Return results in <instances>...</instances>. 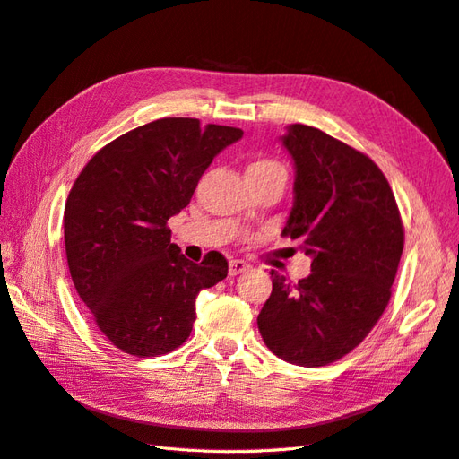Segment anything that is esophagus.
<instances>
[{
	"label": "esophagus",
	"instance_id": "34e87169",
	"mask_svg": "<svg viewBox=\"0 0 459 459\" xmlns=\"http://www.w3.org/2000/svg\"><path fill=\"white\" fill-rule=\"evenodd\" d=\"M251 266L245 260H230V275H239Z\"/></svg>",
	"mask_w": 459,
	"mask_h": 459
}]
</instances>
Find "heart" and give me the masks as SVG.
<instances>
[{
    "mask_svg": "<svg viewBox=\"0 0 459 459\" xmlns=\"http://www.w3.org/2000/svg\"><path fill=\"white\" fill-rule=\"evenodd\" d=\"M245 174H280V176H285V169H283V164H280L277 160L258 159V160H255V162L247 166Z\"/></svg>",
    "mask_w": 459,
    "mask_h": 459,
    "instance_id": "obj_1",
    "label": "heart"
}]
</instances>
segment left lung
Here are the masks:
<instances>
[{
  "label": "left lung",
  "mask_w": 459,
  "mask_h": 459,
  "mask_svg": "<svg viewBox=\"0 0 459 459\" xmlns=\"http://www.w3.org/2000/svg\"><path fill=\"white\" fill-rule=\"evenodd\" d=\"M281 143L295 164L283 233L302 241L312 273L289 283L270 272L258 331L277 358L319 368L356 349L385 312L404 228L391 186L364 152L304 124L287 126Z\"/></svg>",
  "instance_id": "8db88e82"
}]
</instances>
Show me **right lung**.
<instances>
[{"label": "right lung", "mask_w": 459, "mask_h": 459, "mask_svg": "<svg viewBox=\"0 0 459 459\" xmlns=\"http://www.w3.org/2000/svg\"><path fill=\"white\" fill-rule=\"evenodd\" d=\"M241 137L197 118H160L97 151L76 178L63 216L68 270L95 325L122 352L147 358L184 344L199 290L228 275L216 251L187 260L166 224Z\"/></svg>", "instance_id": "right-lung-1"}]
</instances>
